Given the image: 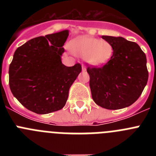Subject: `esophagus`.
<instances>
[{"label": "esophagus", "mask_w": 156, "mask_h": 156, "mask_svg": "<svg viewBox=\"0 0 156 156\" xmlns=\"http://www.w3.org/2000/svg\"><path fill=\"white\" fill-rule=\"evenodd\" d=\"M82 70H83V72L86 71V67H85V66H83V65H82Z\"/></svg>", "instance_id": "34e87169"}]
</instances>
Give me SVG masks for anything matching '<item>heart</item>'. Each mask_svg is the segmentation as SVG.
<instances>
[{
	"instance_id": "obj_1",
	"label": "heart",
	"mask_w": 156,
	"mask_h": 156,
	"mask_svg": "<svg viewBox=\"0 0 156 156\" xmlns=\"http://www.w3.org/2000/svg\"><path fill=\"white\" fill-rule=\"evenodd\" d=\"M72 52L94 66L106 63L111 58L113 48L109 42L91 37H80L70 44Z\"/></svg>"
}]
</instances>
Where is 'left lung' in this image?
<instances>
[{
  "label": "left lung",
  "instance_id": "left-lung-1",
  "mask_svg": "<svg viewBox=\"0 0 156 156\" xmlns=\"http://www.w3.org/2000/svg\"><path fill=\"white\" fill-rule=\"evenodd\" d=\"M113 48L109 61L101 67L89 66L92 98L106 109H120L138 99L148 79L145 54L135 42L123 37L102 36Z\"/></svg>",
  "mask_w": 156,
  "mask_h": 156
}]
</instances>
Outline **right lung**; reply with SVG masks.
Returning <instances> with one entry per match:
<instances>
[{"label":"right lung","mask_w":156,"mask_h":156,"mask_svg":"<svg viewBox=\"0 0 156 156\" xmlns=\"http://www.w3.org/2000/svg\"><path fill=\"white\" fill-rule=\"evenodd\" d=\"M69 30L30 40L15 51L9 66L12 94L25 108L37 114H48L63 108L69 90L81 72L77 63H62V48Z\"/></svg>","instance_id":"obj_1"}]
</instances>
